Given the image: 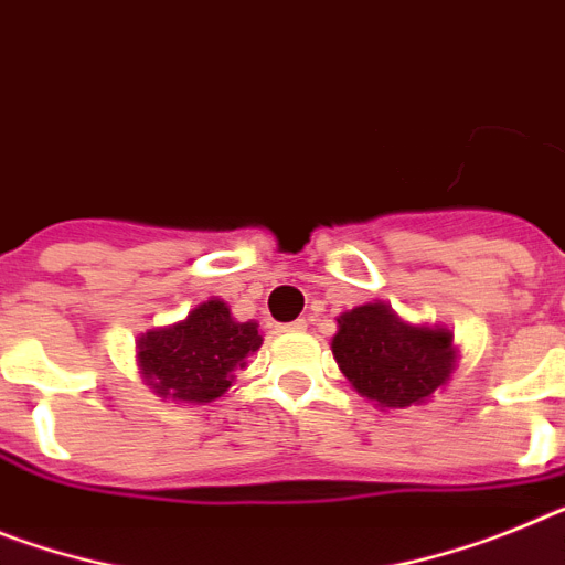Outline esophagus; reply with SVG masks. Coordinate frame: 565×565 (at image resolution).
I'll return each mask as SVG.
<instances>
[{
  "label": "esophagus",
  "instance_id": "34e87169",
  "mask_svg": "<svg viewBox=\"0 0 565 565\" xmlns=\"http://www.w3.org/2000/svg\"><path fill=\"white\" fill-rule=\"evenodd\" d=\"M308 329V320H294L288 326H282V331H306Z\"/></svg>",
  "mask_w": 565,
  "mask_h": 565
}]
</instances>
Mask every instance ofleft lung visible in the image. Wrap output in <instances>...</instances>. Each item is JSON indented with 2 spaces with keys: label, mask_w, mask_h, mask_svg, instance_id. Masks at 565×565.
<instances>
[{
  "label": "left lung",
  "mask_w": 565,
  "mask_h": 565,
  "mask_svg": "<svg viewBox=\"0 0 565 565\" xmlns=\"http://www.w3.org/2000/svg\"><path fill=\"white\" fill-rule=\"evenodd\" d=\"M331 351L356 392L383 408L420 406L448 383L457 363L455 334L412 326L385 302H365L337 317Z\"/></svg>",
  "instance_id": "8db88e82"
}]
</instances>
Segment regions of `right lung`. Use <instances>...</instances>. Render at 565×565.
I'll return each instance as SVG.
<instances>
[{
	"mask_svg": "<svg viewBox=\"0 0 565 565\" xmlns=\"http://www.w3.org/2000/svg\"><path fill=\"white\" fill-rule=\"evenodd\" d=\"M263 345L257 322H236L223 300L196 306L182 322L145 331L137 363L145 385L159 397L180 403H211L231 388L245 356Z\"/></svg>",
	"mask_w": 565,
	"mask_h": 565,
	"instance_id": "obj_1",
	"label": "right lung"
}]
</instances>
